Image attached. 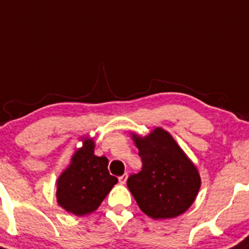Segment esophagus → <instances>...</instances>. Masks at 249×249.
<instances>
[{
    "label": "esophagus",
    "instance_id": "esophagus-1",
    "mask_svg": "<svg viewBox=\"0 0 249 249\" xmlns=\"http://www.w3.org/2000/svg\"><path fill=\"white\" fill-rule=\"evenodd\" d=\"M118 179H119L120 184H125V183H126V179H127V174L126 173L123 174V176H120V177L118 178Z\"/></svg>",
    "mask_w": 249,
    "mask_h": 249
}]
</instances>
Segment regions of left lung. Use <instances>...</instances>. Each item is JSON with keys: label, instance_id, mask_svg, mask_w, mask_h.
<instances>
[{"label": "left lung", "instance_id": "left-lung-1", "mask_svg": "<svg viewBox=\"0 0 249 249\" xmlns=\"http://www.w3.org/2000/svg\"><path fill=\"white\" fill-rule=\"evenodd\" d=\"M142 168L130 174L127 188L141 210L152 219H171L195 200L200 176L168 132L153 130L145 138L132 136Z\"/></svg>", "mask_w": 249, "mask_h": 249}]
</instances>
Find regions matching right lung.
<instances>
[{
    "instance_id": "add662e5",
    "label": "right lung",
    "mask_w": 249,
    "mask_h": 249,
    "mask_svg": "<svg viewBox=\"0 0 249 249\" xmlns=\"http://www.w3.org/2000/svg\"><path fill=\"white\" fill-rule=\"evenodd\" d=\"M93 148L94 142L86 140L57 180V203L73 215L82 216L96 210L118 183V178L109 174L108 159L97 157Z\"/></svg>"
}]
</instances>
